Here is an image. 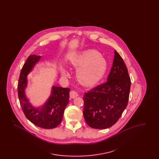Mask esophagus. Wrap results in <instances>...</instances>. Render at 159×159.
Instances as JSON below:
<instances>
[{
	"label": "esophagus",
	"mask_w": 159,
	"mask_h": 159,
	"mask_svg": "<svg viewBox=\"0 0 159 159\" xmlns=\"http://www.w3.org/2000/svg\"><path fill=\"white\" fill-rule=\"evenodd\" d=\"M70 96L71 98H76L77 97H78L79 95L76 91H71L70 93Z\"/></svg>",
	"instance_id": "1"
}]
</instances>
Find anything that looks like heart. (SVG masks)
<instances>
[{"label": "heart", "instance_id": "1", "mask_svg": "<svg viewBox=\"0 0 159 159\" xmlns=\"http://www.w3.org/2000/svg\"><path fill=\"white\" fill-rule=\"evenodd\" d=\"M72 66L77 68L76 77L83 84L92 86L99 82L106 74L107 62L103 55L93 49H87L77 54L71 61ZM61 74L68 77L69 73L66 68Z\"/></svg>", "mask_w": 159, "mask_h": 159}]
</instances>
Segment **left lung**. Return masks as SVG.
I'll list each match as a JSON object with an SVG mask.
<instances>
[{
	"mask_svg": "<svg viewBox=\"0 0 159 159\" xmlns=\"http://www.w3.org/2000/svg\"><path fill=\"white\" fill-rule=\"evenodd\" d=\"M107 80L85 92L83 96V116L88 125L92 128L111 127L128 106L130 79L125 62L116 50Z\"/></svg>",
	"mask_w": 159,
	"mask_h": 159,
	"instance_id": "obj_1",
	"label": "left lung"
}]
</instances>
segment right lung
<instances>
[{"mask_svg":"<svg viewBox=\"0 0 159 159\" xmlns=\"http://www.w3.org/2000/svg\"><path fill=\"white\" fill-rule=\"evenodd\" d=\"M40 58V55H32L24 64L18 84V98L23 112L28 120L38 127L53 129L62 121L65 108L69 102L70 89L53 85L50 96L43 105L35 107L31 103L25 93L28 84L27 76Z\"/></svg>","mask_w":159,"mask_h":159,"instance_id":"add662e5","label":"right lung"}]
</instances>
